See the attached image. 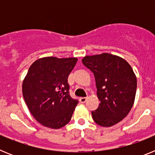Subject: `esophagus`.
<instances>
[{"label":"esophagus","mask_w":155,"mask_h":155,"mask_svg":"<svg viewBox=\"0 0 155 155\" xmlns=\"http://www.w3.org/2000/svg\"><path fill=\"white\" fill-rule=\"evenodd\" d=\"M87 97H81V98H80V102H81V103H84V102L87 101Z\"/></svg>","instance_id":"esophagus-1"}]
</instances>
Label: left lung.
<instances>
[{
    "label": "left lung",
    "mask_w": 155,
    "mask_h": 155,
    "mask_svg": "<svg viewBox=\"0 0 155 155\" xmlns=\"http://www.w3.org/2000/svg\"><path fill=\"white\" fill-rule=\"evenodd\" d=\"M82 63L94 74L100 104L91 112L101 127L118 124L130 113L137 91V78L130 65L118 56L104 53L86 56Z\"/></svg>",
    "instance_id": "left-lung-1"
}]
</instances>
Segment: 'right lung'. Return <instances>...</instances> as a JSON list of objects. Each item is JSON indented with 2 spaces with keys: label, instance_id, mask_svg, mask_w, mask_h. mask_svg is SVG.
Listing matches in <instances>:
<instances>
[{
  "label": "right lung",
  "instance_id": "right-lung-1",
  "mask_svg": "<svg viewBox=\"0 0 155 155\" xmlns=\"http://www.w3.org/2000/svg\"><path fill=\"white\" fill-rule=\"evenodd\" d=\"M77 61L76 57H48L30 66L22 83L23 97L30 113L44 127L61 128L72 117L78 101L70 95L68 78Z\"/></svg>",
  "mask_w": 155,
  "mask_h": 155
}]
</instances>
